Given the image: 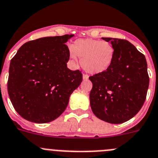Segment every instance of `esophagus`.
<instances>
[{"instance_id":"34e87169","label":"esophagus","mask_w":158,"mask_h":158,"mask_svg":"<svg viewBox=\"0 0 158 158\" xmlns=\"http://www.w3.org/2000/svg\"><path fill=\"white\" fill-rule=\"evenodd\" d=\"M83 79L84 80H88L89 79V75L83 74Z\"/></svg>"}]
</instances>
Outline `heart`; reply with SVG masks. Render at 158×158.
<instances>
[{
	"label": "heart",
	"instance_id": "heart-1",
	"mask_svg": "<svg viewBox=\"0 0 158 158\" xmlns=\"http://www.w3.org/2000/svg\"><path fill=\"white\" fill-rule=\"evenodd\" d=\"M69 50V58L73 63L81 59L82 67L88 73L98 74L105 72L112 64L114 48L106 40L86 38L77 40Z\"/></svg>",
	"mask_w": 158,
	"mask_h": 158
}]
</instances>
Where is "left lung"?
<instances>
[{
	"mask_svg": "<svg viewBox=\"0 0 158 158\" xmlns=\"http://www.w3.org/2000/svg\"><path fill=\"white\" fill-rule=\"evenodd\" d=\"M114 48V58L105 72L89 77V99L97 118L110 124L132 118L143 106L149 87L144 55L126 40L102 37Z\"/></svg>",
	"mask_w": 158,
	"mask_h": 158,
	"instance_id": "obj_1",
	"label": "left lung"
}]
</instances>
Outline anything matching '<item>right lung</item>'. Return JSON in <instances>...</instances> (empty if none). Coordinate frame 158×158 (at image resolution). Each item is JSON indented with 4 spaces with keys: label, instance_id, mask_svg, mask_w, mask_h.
Returning a JSON list of instances; mask_svg holds the SVG:
<instances>
[{
    "label": "right lung",
    "instance_id": "obj_1",
    "mask_svg": "<svg viewBox=\"0 0 158 158\" xmlns=\"http://www.w3.org/2000/svg\"><path fill=\"white\" fill-rule=\"evenodd\" d=\"M73 34L41 37L25 43L11 59L8 80L10 100L22 118L48 123L61 115L82 81L80 70L67 68L66 43Z\"/></svg>",
    "mask_w": 158,
    "mask_h": 158
}]
</instances>
